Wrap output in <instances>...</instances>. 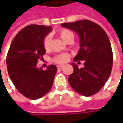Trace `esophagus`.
<instances>
[{
	"instance_id": "34e87169",
	"label": "esophagus",
	"mask_w": 123,
	"mask_h": 123,
	"mask_svg": "<svg viewBox=\"0 0 123 123\" xmlns=\"http://www.w3.org/2000/svg\"><path fill=\"white\" fill-rule=\"evenodd\" d=\"M64 67V65H59V66H57V68L59 69V70H60V69H62Z\"/></svg>"
}]
</instances>
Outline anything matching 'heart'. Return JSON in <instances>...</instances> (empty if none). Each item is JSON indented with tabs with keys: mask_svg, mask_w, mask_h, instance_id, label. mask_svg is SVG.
Masks as SVG:
<instances>
[{
	"mask_svg": "<svg viewBox=\"0 0 123 123\" xmlns=\"http://www.w3.org/2000/svg\"><path fill=\"white\" fill-rule=\"evenodd\" d=\"M57 35L59 37L64 41L65 42H68L70 41H73L74 39V35L73 32L67 29H60L57 31ZM50 36H46L43 40V46L46 50H49L50 48ZM70 56L69 55L66 53L57 55L53 58V62L59 64H63L66 63L69 60Z\"/></svg>",
	"mask_w": 123,
	"mask_h": 123,
	"instance_id": "obj_1",
	"label": "heart"
}]
</instances>
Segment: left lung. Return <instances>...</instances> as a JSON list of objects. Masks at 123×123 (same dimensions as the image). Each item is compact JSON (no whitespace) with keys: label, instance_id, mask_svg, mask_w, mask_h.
<instances>
[{"label":"left lung","instance_id":"1","mask_svg":"<svg viewBox=\"0 0 123 123\" xmlns=\"http://www.w3.org/2000/svg\"><path fill=\"white\" fill-rule=\"evenodd\" d=\"M61 25L78 34L80 49L73 60L85 62L81 68L71 63L74 70L69 76V83L81 95H94L105 85L111 72L113 53L108 36L98 24L88 20Z\"/></svg>","mask_w":123,"mask_h":123}]
</instances>
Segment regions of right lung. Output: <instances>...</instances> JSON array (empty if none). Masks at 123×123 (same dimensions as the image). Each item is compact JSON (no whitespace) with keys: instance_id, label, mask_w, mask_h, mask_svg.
Returning a JSON list of instances; mask_svg holds the SVG:
<instances>
[{"instance_id":"1","label":"right lung","mask_w":123,"mask_h":123,"mask_svg":"<svg viewBox=\"0 0 123 123\" xmlns=\"http://www.w3.org/2000/svg\"><path fill=\"white\" fill-rule=\"evenodd\" d=\"M52 31L51 26L30 25L15 36L7 56V67L12 81L18 91L28 98L36 100L49 92L57 68L55 65L46 70L37 68L46 50L44 37Z\"/></svg>"}]
</instances>
